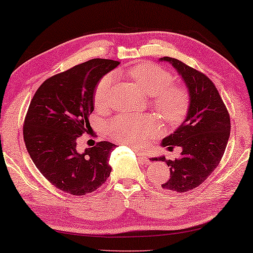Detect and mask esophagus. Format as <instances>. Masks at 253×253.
I'll return each instance as SVG.
<instances>
[{"label": "esophagus", "instance_id": "1", "mask_svg": "<svg viewBox=\"0 0 253 253\" xmlns=\"http://www.w3.org/2000/svg\"><path fill=\"white\" fill-rule=\"evenodd\" d=\"M136 155H138V158L140 159V161H141L142 164H149V163H150V160H149L148 155H147L144 151L136 150Z\"/></svg>", "mask_w": 253, "mask_h": 253}]
</instances>
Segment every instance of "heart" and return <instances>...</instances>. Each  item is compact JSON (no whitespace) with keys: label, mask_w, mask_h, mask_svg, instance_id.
I'll return each instance as SVG.
<instances>
[{"label":"heart","mask_w":253,"mask_h":253,"mask_svg":"<svg viewBox=\"0 0 253 253\" xmlns=\"http://www.w3.org/2000/svg\"><path fill=\"white\" fill-rule=\"evenodd\" d=\"M129 76L144 93L150 96V104L161 120L169 126L184 121L190 105L189 90L173 84L172 74L158 65L142 63L129 70ZM113 74H106L97 83L94 92V105L97 110L109 106ZM159 130L152 115H119L107 123L106 131L114 141L140 148Z\"/></svg>","instance_id":"obj_1"}]
</instances>
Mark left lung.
I'll list each match as a JSON object with an SVG mask.
<instances>
[{
  "instance_id": "left-lung-1",
  "label": "left lung",
  "mask_w": 253,
  "mask_h": 253,
  "mask_svg": "<svg viewBox=\"0 0 253 253\" xmlns=\"http://www.w3.org/2000/svg\"><path fill=\"white\" fill-rule=\"evenodd\" d=\"M160 60L169 61L177 69L190 94L187 118L163 140V146L169 150L181 147L183 151L175 160L158 158L166 161L170 170V178L161 187L186 193L198 187L220 164L230 138V114L208 76L175 58L164 57Z\"/></svg>"
}]
</instances>
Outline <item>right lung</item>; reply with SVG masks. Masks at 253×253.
Here are the masks:
<instances>
[{
    "label": "right lung",
    "instance_id": "1",
    "mask_svg": "<svg viewBox=\"0 0 253 253\" xmlns=\"http://www.w3.org/2000/svg\"><path fill=\"white\" fill-rule=\"evenodd\" d=\"M119 65L99 58L76 65L45 80L31 99L23 124L27 150L45 179L65 193H92L110 176L114 143L99 141L83 154L76 148L90 127L97 83Z\"/></svg>",
    "mask_w": 253,
    "mask_h": 253
}]
</instances>
